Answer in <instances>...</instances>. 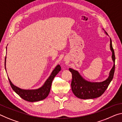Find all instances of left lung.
<instances>
[{
    "label": "left lung",
    "mask_w": 122,
    "mask_h": 122,
    "mask_svg": "<svg viewBox=\"0 0 122 122\" xmlns=\"http://www.w3.org/2000/svg\"><path fill=\"white\" fill-rule=\"evenodd\" d=\"M107 35V33L105 31ZM110 48L112 52V58L114 64L110 72L107 79L102 82H91L82 78L78 71L74 69H69L72 74V81L71 86L73 93L76 97L82 99H94L100 97L107 88L110 82L113 79L115 70V55L112 47V41L110 39Z\"/></svg>",
    "instance_id": "obj_1"
}]
</instances>
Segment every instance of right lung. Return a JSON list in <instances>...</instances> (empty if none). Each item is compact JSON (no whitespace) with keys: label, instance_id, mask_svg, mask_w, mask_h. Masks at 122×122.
Listing matches in <instances>:
<instances>
[{"label":"right lung","instance_id":"1","mask_svg":"<svg viewBox=\"0 0 122 122\" xmlns=\"http://www.w3.org/2000/svg\"><path fill=\"white\" fill-rule=\"evenodd\" d=\"M5 61H6V57L5 60ZM6 69V67H5ZM61 70V67L59 65H58L56 68L54 69L50 76L46 80L45 83L41 87L37 89L34 90H25L16 87L12 84L9 78V82L12 89L19 95L20 98L24 100L29 102H38L45 99L48 96L51 89L52 81L54 79L55 77L57 75Z\"/></svg>","mask_w":122,"mask_h":122}]
</instances>
